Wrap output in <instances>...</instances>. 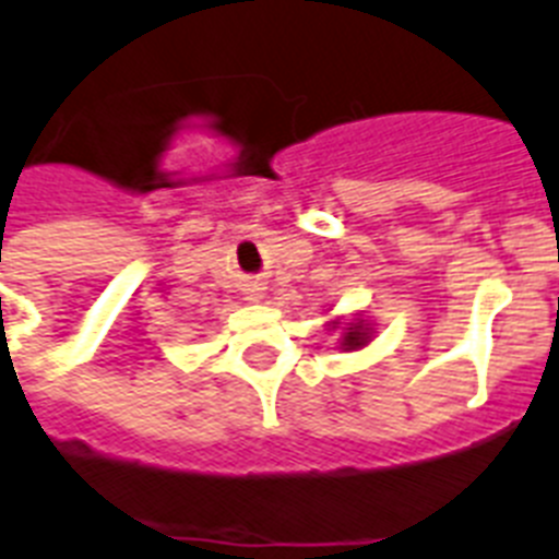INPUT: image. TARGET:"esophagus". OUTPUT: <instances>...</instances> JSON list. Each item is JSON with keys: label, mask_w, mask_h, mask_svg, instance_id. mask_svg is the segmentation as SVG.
I'll return each instance as SVG.
<instances>
[{"label": "esophagus", "mask_w": 559, "mask_h": 559, "mask_svg": "<svg viewBox=\"0 0 559 559\" xmlns=\"http://www.w3.org/2000/svg\"><path fill=\"white\" fill-rule=\"evenodd\" d=\"M262 297H265V288H262V285H251V288L246 290L248 302H260Z\"/></svg>", "instance_id": "1"}]
</instances>
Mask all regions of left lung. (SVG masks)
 <instances>
[{
  "instance_id": "8db88e82",
  "label": "left lung",
  "mask_w": 559,
  "mask_h": 559,
  "mask_svg": "<svg viewBox=\"0 0 559 559\" xmlns=\"http://www.w3.org/2000/svg\"><path fill=\"white\" fill-rule=\"evenodd\" d=\"M325 331H338L336 347L342 353H353L367 347L376 338L379 328H376L373 319H365V313H356V317H333L331 322H325Z\"/></svg>"
}]
</instances>
